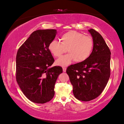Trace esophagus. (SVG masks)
I'll return each mask as SVG.
<instances>
[{
	"instance_id": "obj_1",
	"label": "esophagus",
	"mask_w": 124,
	"mask_h": 124,
	"mask_svg": "<svg viewBox=\"0 0 124 124\" xmlns=\"http://www.w3.org/2000/svg\"><path fill=\"white\" fill-rule=\"evenodd\" d=\"M66 68H65V67L62 68V71H63V72H66Z\"/></svg>"
}]
</instances>
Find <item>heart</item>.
I'll return each instance as SVG.
<instances>
[{
  "instance_id": "b5f03b06",
  "label": "heart",
  "mask_w": 124,
  "mask_h": 124,
  "mask_svg": "<svg viewBox=\"0 0 124 124\" xmlns=\"http://www.w3.org/2000/svg\"><path fill=\"white\" fill-rule=\"evenodd\" d=\"M60 40L61 43L53 40L48 45L49 50L57 58L62 56L67 49L68 54L56 61L58 65L67 66L74 60L83 62L88 59L92 52V38L78 31H68L62 35Z\"/></svg>"
}]
</instances>
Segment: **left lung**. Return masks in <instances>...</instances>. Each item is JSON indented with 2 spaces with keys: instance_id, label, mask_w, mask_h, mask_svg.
I'll use <instances>...</instances> for the list:
<instances>
[{
  "instance_id": "1",
  "label": "left lung",
  "mask_w": 124,
  "mask_h": 124,
  "mask_svg": "<svg viewBox=\"0 0 124 124\" xmlns=\"http://www.w3.org/2000/svg\"><path fill=\"white\" fill-rule=\"evenodd\" d=\"M92 36L93 49L88 59L71 65L66 73L73 86L77 99L89 101L101 94L110 75L111 52L103 38L93 29L88 30Z\"/></svg>"
}]
</instances>
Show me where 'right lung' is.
<instances>
[{"instance_id": "add662e5", "label": "right lung", "mask_w": 124, "mask_h": 124, "mask_svg": "<svg viewBox=\"0 0 124 124\" xmlns=\"http://www.w3.org/2000/svg\"><path fill=\"white\" fill-rule=\"evenodd\" d=\"M56 33L55 29L36 30L17 52L16 81L25 96L35 103L44 104L52 99L55 84L62 73L60 66L50 67L54 59L48 45Z\"/></svg>"}]
</instances>
